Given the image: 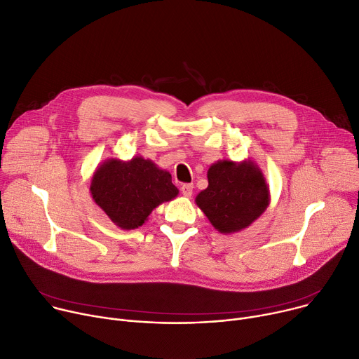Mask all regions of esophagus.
<instances>
[{
    "label": "esophagus",
    "instance_id": "34e87169",
    "mask_svg": "<svg viewBox=\"0 0 359 359\" xmlns=\"http://www.w3.org/2000/svg\"><path fill=\"white\" fill-rule=\"evenodd\" d=\"M182 194L184 198H191L193 194V184L191 183H186L182 186Z\"/></svg>",
    "mask_w": 359,
    "mask_h": 359
}]
</instances>
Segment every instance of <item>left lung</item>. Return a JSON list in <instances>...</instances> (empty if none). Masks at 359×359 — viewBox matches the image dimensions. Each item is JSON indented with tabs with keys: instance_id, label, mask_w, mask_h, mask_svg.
I'll list each match as a JSON object with an SVG mask.
<instances>
[{
	"instance_id": "1",
	"label": "left lung",
	"mask_w": 359,
	"mask_h": 359,
	"mask_svg": "<svg viewBox=\"0 0 359 359\" xmlns=\"http://www.w3.org/2000/svg\"><path fill=\"white\" fill-rule=\"evenodd\" d=\"M208 182L194 202L223 235L246 229L269 206L265 175L249 158L217 160L208 170Z\"/></svg>"
}]
</instances>
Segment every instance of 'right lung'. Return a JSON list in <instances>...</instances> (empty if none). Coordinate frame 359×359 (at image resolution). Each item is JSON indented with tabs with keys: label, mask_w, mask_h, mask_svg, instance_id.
I'll list each match as a JSON object with an SVG mask.
<instances>
[{
	"label": "right lung",
	"mask_w": 359,
	"mask_h": 359,
	"mask_svg": "<svg viewBox=\"0 0 359 359\" xmlns=\"http://www.w3.org/2000/svg\"><path fill=\"white\" fill-rule=\"evenodd\" d=\"M94 203L123 231L140 227L158 205L175 199L172 175L142 156L110 157L97 166L90 183Z\"/></svg>",
	"instance_id": "add662e5"
}]
</instances>
